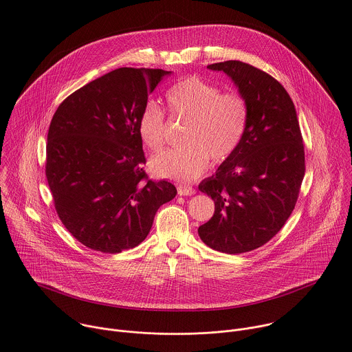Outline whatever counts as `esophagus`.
Masks as SVG:
<instances>
[{"label":"esophagus","instance_id":"34e87169","mask_svg":"<svg viewBox=\"0 0 352 352\" xmlns=\"http://www.w3.org/2000/svg\"><path fill=\"white\" fill-rule=\"evenodd\" d=\"M177 190H178L179 196H192L196 193V190L189 185H178Z\"/></svg>","mask_w":352,"mask_h":352}]
</instances>
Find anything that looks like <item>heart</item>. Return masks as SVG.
Instances as JSON below:
<instances>
[{
	"mask_svg": "<svg viewBox=\"0 0 352 352\" xmlns=\"http://www.w3.org/2000/svg\"><path fill=\"white\" fill-rule=\"evenodd\" d=\"M167 107L174 116L186 119L182 131L185 144L164 149L149 160L156 177L190 181L215 163L229 159L241 145L250 120L245 97L222 89L200 76L179 79L166 91ZM164 113L148 101L138 118V134L152 151L164 142Z\"/></svg>",
	"mask_w": 352,
	"mask_h": 352,
	"instance_id": "b5f03b06",
	"label": "heart"
}]
</instances>
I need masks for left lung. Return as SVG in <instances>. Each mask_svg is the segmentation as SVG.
Here are the masks:
<instances>
[{
	"label": "left lung",
	"instance_id": "left-lung-1",
	"mask_svg": "<svg viewBox=\"0 0 352 352\" xmlns=\"http://www.w3.org/2000/svg\"><path fill=\"white\" fill-rule=\"evenodd\" d=\"M208 68L234 80L250 120L239 149L199 185L215 203L199 236L212 250L243 254L265 245L291 217L306 171L305 144L294 101L277 79L240 60Z\"/></svg>",
	"mask_w": 352,
	"mask_h": 352
}]
</instances>
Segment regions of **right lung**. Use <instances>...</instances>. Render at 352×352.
Segmentation results:
<instances>
[{
  "label": "right lung",
  "instance_id": "right-lung-1",
  "mask_svg": "<svg viewBox=\"0 0 352 352\" xmlns=\"http://www.w3.org/2000/svg\"><path fill=\"white\" fill-rule=\"evenodd\" d=\"M159 68L122 67L69 94L56 109L45 174L56 212L83 245L104 254L137 247L159 207L177 195L148 178L138 118L163 76Z\"/></svg>",
  "mask_w": 352,
  "mask_h": 352
}]
</instances>
